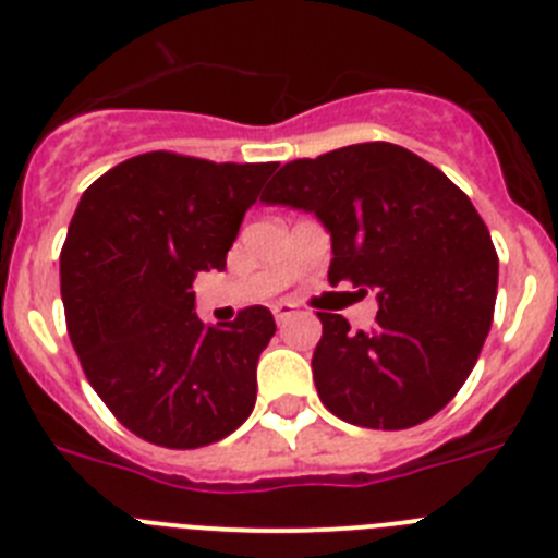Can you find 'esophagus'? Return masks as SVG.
<instances>
[{
	"label": "esophagus",
	"instance_id": "1",
	"mask_svg": "<svg viewBox=\"0 0 558 558\" xmlns=\"http://www.w3.org/2000/svg\"><path fill=\"white\" fill-rule=\"evenodd\" d=\"M295 310H293V304H288V302H279V304H274V318H276V324H284L290 318V315H293Z\"/></svg>",
	"mask_w": 558,
	"mask_h": 558
}]
</instances>
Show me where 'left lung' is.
Instances as JSON below:
<instances>
[{
  "mask_svg": "<svg viewBox=\"0 0 558 558\" xmlns=\"http://www.w3.org/2000/svg\"><path fill=\"white\" fill-rule=\"evenodd\" d=\"M263 201L322 220L332 236L329 284L377 293L366 332L318 313L313 379L327 411L372 430L436 416L475 368L495 318L497 251L472 201L391 142L288 161Z\"/></svg>",
  "mask_w": 558,
  "mask_h": 558,
  "instance_id": "obj_1",
  "label": "left lung"
}]
</instances>
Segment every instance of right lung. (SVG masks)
<instances>
[{
    "mask_svg": "<svg viewBox=\"0 0 558 558\" xmlns=\"http://www.w3.org/2000/svg\"><path fill=\"white\" fill-rule=\"evenodd\" d=\"M153 150L83 192L61 248L69 340L108 411L150 445H215L251 416L268 307L206 327L192 282L223 270L245 211L276 170Z\"/></svg>",
    "mask_w": 558,
    "mask_h": 558,
    "instance_id": "1",
    "label": "right lung"
}]
</instances>
